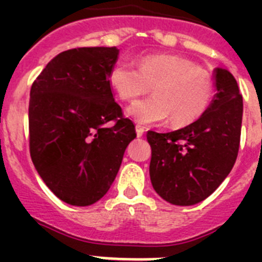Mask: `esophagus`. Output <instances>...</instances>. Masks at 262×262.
Returning a JSON list of instances; mask_svg holds the SVG:
<instances>
[{
  "label": "esophagus",
  "instance_id": "34e87169",
  "mask_svg": "<svg viewBox=\"0 0 262 262\" xmlns=\"http://www.w3.org/2000/svg\"><path fill=\"white\" fill-rule=\"evenodd\" d=\"M144 131H145L144 127L140 126V124H136V134H138V138L144 135Z\"/></svg>",
  "mask_w": 262,
  "mask_h": 262
}]
</instances>
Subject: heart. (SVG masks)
I'll return each instance as SVG.
<instances>
[{
  "mask_svg": "<svg viewBox=\"0 0 262 262\" xmlns=\"http://www.w3.org/2000/svg\"><path fill=\"white\" fill-rule=\"evenodd\" d=\"M108 82L126 102L152 88L154 96L129 106L127 114L142 124H160L170 118L176 127L195 122L209 107L214 89L206 69L186 57L168 53L140 57L138 68L119 60L111 67Z\"/></svg>",
  "mask_w": 262,
  "mask_h": 262,
  "instance_id": "b5f03b06",
  "label": "heart"
}]
</instances>
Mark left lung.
<instances>
[{
    "label": "left lung",
    "instance_id": "left-lung-1",
    "mask_svg": "<svg viewBox=\"0 0 262 262\" xmlns=\"http://www.w3.org/2000/svg\"><path fill=\"white\" fill-rule=\"evenodd\" d=\"M214 80L216 94L200 119L173 133H147L152 186L172 205L206 200L230 174L237 157L243 96L227 69H215Z\"/></svg>",
    "mask_w": 262,
    "mask_h": 262
}]
</instances>
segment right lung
<instances>
[{"label": "right lung", "mask_w": 262, "mask_h": 262, "mask_svg": "<svg viewBox=\"0 0 262 262\" xmlns=\"http://www.w3.org/2000/svg\"><path fill=\"white\" fill-rule=\"evenodd\" d=\"M117 47H82L53 57L32 82L30 155L57 198L89 206L107 193L135 124L115 102L108 73Z\"/></svg>", "instance_id": "obj_1"}]
</instances>
